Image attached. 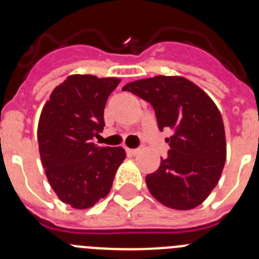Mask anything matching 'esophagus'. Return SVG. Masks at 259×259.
Listing matches in <instances>:
<instances>
[{
    "instance_id": "1",
    "label": "esophagus",
    "mask_w": 259,
    "mask_h": 259,
    "mask_svg": "<svg viewBox=\"0 0 259 259\" xmlns=\"http://www.w3.org/2000/svg\"><path fill=\"white\" fill-rule=\"evenodd\" d=\"M137 152H139V149H131V148H125V153H127L128 155H135V154H137Z\"/></svg>"
}]
</instances>
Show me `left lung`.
<instances>
[{
	"label": "left lung",
	"instance_id": "left-lung-1",
	"mask_svg": "<svg viewBox=\"0 0 259 259\" xmlns=\"http://www.w3.org/2000/svg\"><path fill=\"white\" fill-rule=\"evenodd\" d=\"M128 91L149 102L159 131L170 128L167 158L146 175L153 197L167 207L191 210L211 193L226 162V134L221 111L211 98L191 80L159 76L128 83Z\"/></svg>",
	"mask_w": 259,
	"mask_h": 259
}]
</instances>
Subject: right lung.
Masks as SVG:
<instances>
[{
  "label": "right lung",
  "instance_id": "add662e5",
  "mask_svg": "<svg viewBox=\"0 0 259 259\" xmlns=\"http://www.w3.org/2000/svg\"><path fill=\"white\" fill-rule=\"evenodd\" d=\"M119 83L118 77L71 75L54 88L41 111V163L53 191L74 209H88L106 197L124 161L122 146L92 143L104 130L105 105Z\"/></svg>",
  "mask_w": 259,
  "mask_h": 259
}]
</instances>
